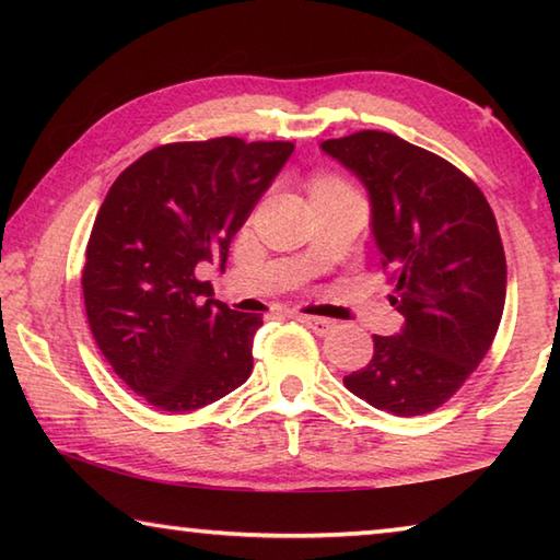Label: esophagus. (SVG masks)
<instances>
[{"mask_svg": "<svg viewBox=\"0 0 560 560\" xmlns=\"http://www.w3.org/2000/svg\"><path fill=\"white\" fill-rule=\"evenodd\" d=\"M296 320H301V324L303 326H306V328H311V330H314V334L316 336H326V334H330V330H334V320H330V318H318V316H303V314H299L296 316Z\"/></svg>", "mask_w": 560, "mask_h": 560, "instance_id": "obj_1", "label": "esophagus"}]
</instances>
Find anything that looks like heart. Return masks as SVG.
Returning a JSON list of instances; mask_svg holds the SVG:
<instances>
[{"label":"heart","mask_w":560,"mask_h":560,"mask_svg":"<svg viewBox=\"0 0 560 560\" xmlns=\"http://www.w3.org/2000/svg\"><path fill=\"white\" fill-rule=\"evenodd\" d=\"M326 183H336V179H320V183H318V185H326Z\"/></svg>","instance_id":"heart-1"}]
</instances>
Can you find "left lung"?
<instances>
[{
    "label": "left lung",
    "instance_id": "8db88e82",
    "mask_svg": "<svg viewBox=\"0 0 560 560\" xmlns=\"http://www.w3.org/2000/svg\"><path fill=\"white\" fill-rule=\"evenodd\" d=\"M368 187L373 236L405 316L373 336V358L343 385L397 417L438 410L489 353L506 301V257L481 189L447 160L383 130L320 143Z\"/></svg>",
    "mask_w": 560,
    "mask_h": 560
}]
</instances>
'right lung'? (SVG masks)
I'll return each mask as SVG.
<instances>
[{
	"label": "right lung",
	"instance_id": "right-lung-1",
	"mask_svg": "<svg viewBox=\"0 0 560 560\" xmlns=\"http://www.w3.org/2000/svg\"><path fill=\"white\" fill-rule=\"evenodd\" d=\"M291 153L289 140L167 143L110 185L86 246L83 303L113 373L158 410H200L252 375L261 314L212 299L197 271L224 269L234 234Z\"/></svg>",
	"mask_w": 560,
	"mask_h": 560
}]
</instances>
